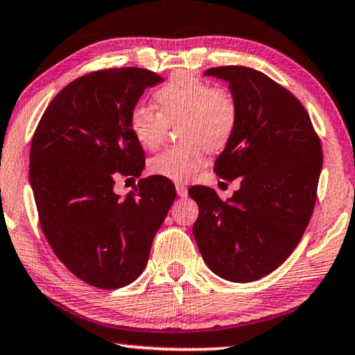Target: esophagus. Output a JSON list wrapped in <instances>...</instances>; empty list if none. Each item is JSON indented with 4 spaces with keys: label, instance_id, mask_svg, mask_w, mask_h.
Returning <instances> with one entry per match:
<instances>
[{
    "label": "esophagus",
    "instance_id": "34e87169",
    "mask_svg": "<svg viewBox=\"0 0 355 355\" xmlns=\"http://www.w3.org/2000/svg\"><path fill=\"white\" fill-rule=\"evenodd\" d=\"M176 191H178V195L181 196V198H185L187 196V187H185V185H182V184H176Z\"/></svg>",
    "mask_w": 355,
    "mask_h": 355
}]
</instances>
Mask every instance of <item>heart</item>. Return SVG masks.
Masks as SVG:
<instances>
[{
    "instance_id": "heart-1",
    "label": "heart",
    "mask_w": 355,
    "mask_h": 355,
    "mask_svg": "<svg viewBox=\"0 0 355 355\" xmlns=\"http://www.w3.org/2000/svg\"><path fill=\"white\" fill-rule=\"evenodd\" d=\"M154 101L157 110L135 104L129 112L128 126L135 141L145 149L159 148L168 126L176 121L182 141L149 160L148 168L155 176L189 181L204 166L206 148L220 151L237 130L239 104L232 93L191 73H174L154 93Z\"/></svg>"
}]
</instances>
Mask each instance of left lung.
Returning a JSON list of instances; mask_svg holds the SVG:
<instances>
[{
	"mask_svg": "<svg viewBox=\"0 0 355 355\" xmlns=\"http://www.w3.org/2000/svg\"><path fill=\"white\" fill-rule=\"evenodd\" d=\"M225 79L239 104L232 140L214 170L240 189L223 201L214 189L189 190L200 207L193 235L204 262L231 282H252L281 266L313 214L322 148L300 99L250 67L206 70Z\"/></svg>",
	"mask_w": 355,
	"mask_h": 355,
	"instance_id": "1",
	"label": "left lung"
}]
</instances>
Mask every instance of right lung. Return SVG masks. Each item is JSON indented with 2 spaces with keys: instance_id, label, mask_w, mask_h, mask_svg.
<instances>
[{
  "instance_id": "1",
  "label": "right lung",
  "mask_w": 355,
  "mask_h": 355,
  "mask_svg": "<svg viewBox=\"0 0 355 355\" xmlns=\"http://www.w3.org/2000/svg\"><path fill=\"white\" fill-rule=\"evenodd\" d=\"M164 83L145 68H107L62 89L31 141L29 181L42 231L74 276L104 290L134 282L176 190L170 179H140L120 200L118 176L139 178L145 151L128 116L148 87Z\"/></svg>"
}]
</instances>
